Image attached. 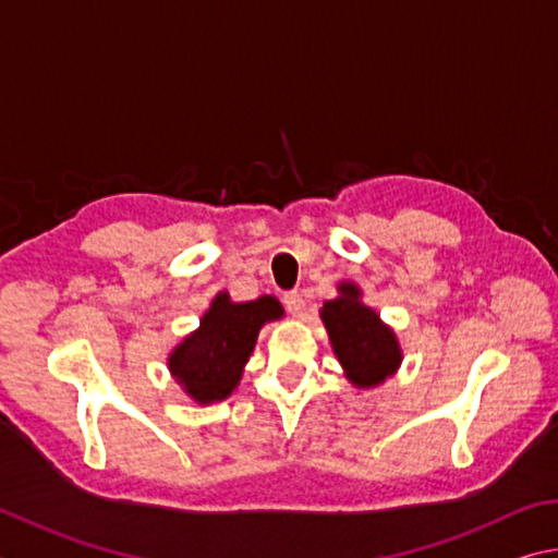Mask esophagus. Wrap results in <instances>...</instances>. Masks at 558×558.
Listing matches in <instances>:
<instances>
[{"label":"esophagus","instance_id":"34e87169","mask_svg":"<svg viewBox=\"0 0 558 558\" xmlns=\"http://www.w3.org/2000/svg\"><path fill=\"white\" fill-rule=\"evenodd\" d=\"M282 302H286V310L292 314V317H302V314H305V300H302L300 292H286Z\"/></svg>","mask_w":558,"mask_h":558}]
</instances>
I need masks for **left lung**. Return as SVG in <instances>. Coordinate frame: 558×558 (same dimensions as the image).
Instances as JSON below:
<instances>
[{
    "mask_svg": "<svg viewBox=\"0 0 558 558\" xmlns=\"http://www.w3.org/2000/svg\"><path fill=\"white\" fill-rule=\"evenodd\" d=\"M337 292L339 295L324 302L319 310L333 356L353 388H378L392 373H398L402 363L398 333L363 302V290L356 282L341 280Z\"/></svg>",
    "mask_w": 558,
    "mask_h": 558,
    "instance_id": "left-lung-1",
    "label": "left lung"
}]
</instances>
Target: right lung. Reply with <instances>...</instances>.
<instances>
[{
    "label": "right lung",
    "instance_id": "1",
    "mask_svg": "<svg viewBox=\"0 0 558 558\" xmlns=\"http://www.w3.org/2000/svg\"><path fill=\"white\" fill-rule=\"evenodd\" d=\"M282 314L286 310L272 295L234 302L227 290L219 292L199 327L168 353L170 376L197 404L227 400L244 376L263 324L282 319Z\"/></svg>",
    "mask_w": 558,
    "mask_h": 558
}]
</instances>
